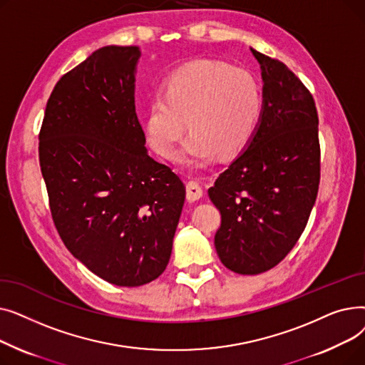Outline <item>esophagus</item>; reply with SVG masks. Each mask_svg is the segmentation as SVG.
<instances>
[{
  "mask_svg": "<svg viewBox=\"0 0 365 365\" xmlns=\"http://www.w3.org/2000/svg\"><path fill=\"white\" fill-rule=\"evenodd\" d=\"M202 197V187L198 182L195 180H190L186 185V198L189 202H194L198 201Z\"/></svg>",
  "mask_w": 365,
  "mask_h": 365,
  "instance_id": "34e87169",
  "label": "esophagus"
}]
</instances>
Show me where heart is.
<instances>
[{"label": "heart", "instance_id": "heart-1", "mask_svg": "<svg viewBox=\"0 0 365 365\" xmlns=\"http://www.w3.org/2000/svg\"><path fill=\"white\" fill-rule=\"evenodd\" d=\"M263 96L248 71L219 61H197L173 72L163 94L149 101L145 133L149 146L173 158L186 130L189 138L178 153L186 165H202L231 157L252 142L259 128Z\"/></svg>", "mask_w": 365, "mask_h": 365}]
</instances>
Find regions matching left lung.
Listing matches in <instances>:
<instances>
[{
  "label": "left lung",
  "mask_w": 365,
  "mask_h": 365,
  "mask_svg": "<svg viewBox=\"0 0 365 365\" xmlns=\"http://www.w3.org/2000/svg\"><path fill=\"white\" fill-rule=\"evenodd\" d=\"M263 80V109L252 142L208 189L222 223L220 262L257 275L292 252L319 185L318 113L309 90L282 62L250 48Z\"/></svg>",
  "instance_id": "obj_1"
}]
</instances>
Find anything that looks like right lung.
<instances>
[{
	"label": "right lung",
	"mask_w": 365,
	"mask_h": 365,
	"mask_svg": "<svg viewBox=\"0 0 365 365\" xmlns=\"http://www.w3.org/2000/svg\"><path fill=\"white\" fill-rule=\"evenodd\" d=\"M140 48L106 46L54 86L40 131V165L63 244L120 287L168 264L186 189L148 155L134 106Z\"/></svg>",
	"instance_id": "add662e5"
}]
</instances>
